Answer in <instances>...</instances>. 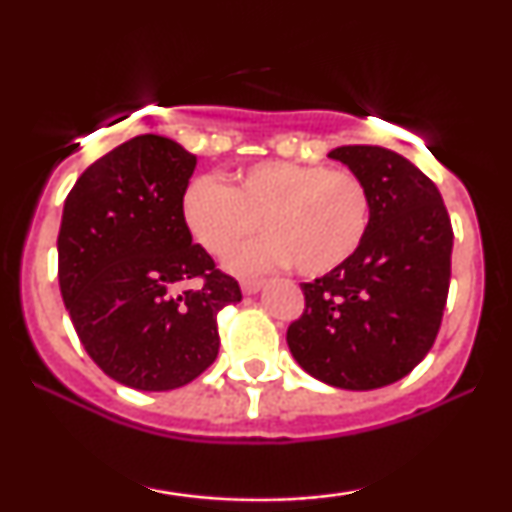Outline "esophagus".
I'll use <instances>...</instances> for the list:
<instances>
[{"instance_id": "34e87169", "label": "esophagus", "mask_w": 512, "mask_h": 512, "mask_svg": "<svg viewBox=\"0 0 512 512\" xmlns=\"http://www.w3.org/2000/svg\"><path fill=\"white\" fill-rule=\"evenodd\" d=\"M264 286V279H243L240 281V289H243V293H257Z\"/></svg>"}]
</instances>
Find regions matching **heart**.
<instances>
[{
  "instance_id": "1",
  "label": "heart",
  "mask_w": 512,
  "mask_h": 512,
  "mask_svg": "<svg viewBox=\"0 0 512 512\" xmlns=\"http://www.w3.org/2000/svg\"><path fill=\"white\" fill-rule=\"evenodd\" d=\"M370 211L368 185L356 173L289 161L240 170L228 187L199 178L182 197L187 231L216 260L231 257L262 223L267 236L233 257L238 272L293 262L305 276L330 274L361 250Z\"/></svg>"
}]
</instances>
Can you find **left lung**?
Segmentation results:
<instances>
[{"instance_id":"obj_1","label":"left lung","mask_w":512,"mask_h":512,"mask_svg":"<svg viewBox=\"0 0 512 512\" xmlns=\"http://www.w3.org/2000/svg\"><path fill=\"white\" fill-rule=\"evenodd\" d=\"M368 185L370 226L361 250L301 284L303 315L286 342L305 373L342 390H375L411 373L436 342L450 289L452 226L438 187L383 146H339Z\"/></svg>"}]
</instances>
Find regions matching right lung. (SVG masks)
Wrapping results in <instances>:
<instances>
[{
    "instance_id": "obj_1",
    "label": "right lung",
    "mask_w": 512,
    "mask_h": 512,
    "mask_svg": "<svg viewBox=\"0 0 512 512\" xmlns=\"http://www.w3.org/2000/svg\"><path fill=\"white\" fill-rule=\"evenodd\" d=\"M195 166L173 139L139 134L91 163L64 199V305L88 356L134 390H175L202 375L219 354L216 315L243 298L182 219ZM187 280L196 286L185 290Z\"/></svg>"
}]
</instances>
